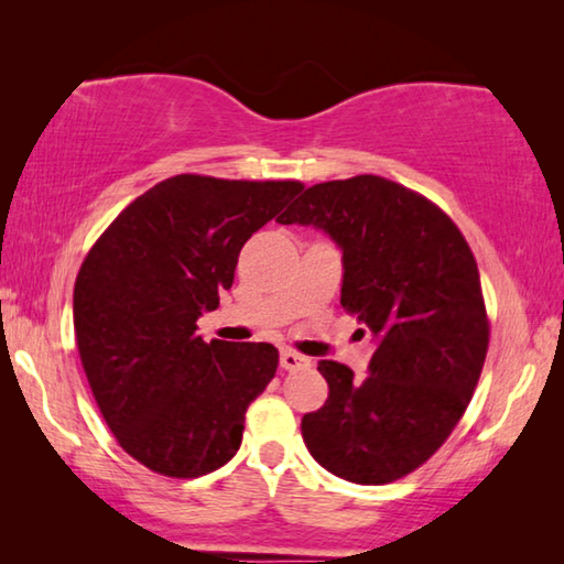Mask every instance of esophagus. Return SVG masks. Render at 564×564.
I'll use <instances>...</instances> for the list:
<instances>
[{"label":"esophagus","instance_id":"1","mask_svg":"<svg viewBox=\"0 0 564 564\" xmlns=\"http://www.w3.org/2000/svg\"><path fill=\"white\" fill-rule=\"evenodd\" d=\"M311 362H308V358H303V356H299V352L295 350H281V368L283 370H301V368H308Z\"/></svg>","mask_w":564,"mask_h":564}]
</instances>
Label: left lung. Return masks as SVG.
<instances>
[{
    "mask_svg": "<svg viewBox=\"0 0 564 564\" xmlns=\"http://www.w3.org/2000/svg\"><path fill=\"white\" fill-rule=\"evenodd\" d=\"M275 221L330 236L340 305L376 340L362 380L318 362L328 400L303 415V443L343 480L393 482L447 441L482 373L490 328L470 246L425 196L373 174L305 188Z\"/></svg>",
    "mask_w": 564,
    "mask_h": 564,
    "instance_id": "1",
    "label": "left lung"
}]
</instances>
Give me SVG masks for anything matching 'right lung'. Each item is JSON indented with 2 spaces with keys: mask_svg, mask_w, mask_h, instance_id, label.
I'll list each match as a JSON object with an SVG mask.
<instances>
[{
  "mask_svg": "<svg viewBox=\"0 0 564 564\" xmlns=\"http://www.w3.org/2000/svg\"><path fill=\"white\" fill-rule=\"evenodd\" d=\"M299 181L178 174L113 218L74 283V330L104 420L133 460L198 477L241 447L248 405L271 383V343H206L196 321L231 289L243 243Z\"/></svg>",
  "mask_w": 564,
  "mask_h": 564,
  "instance_id": "add662e5",
  "label": "right lung"
}]
</instances>
